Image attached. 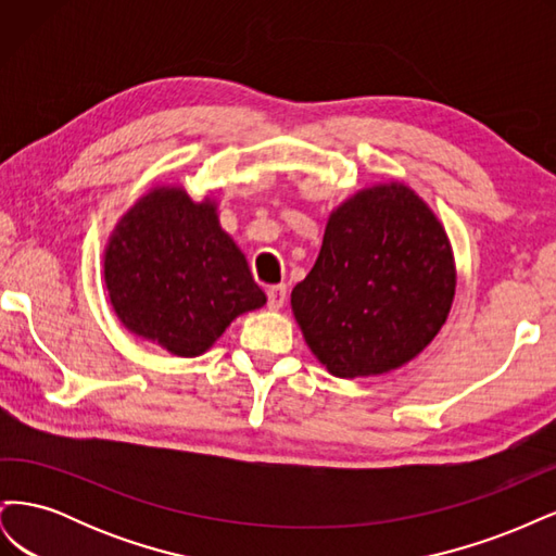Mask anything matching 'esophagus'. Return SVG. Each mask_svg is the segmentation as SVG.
<instances>
[{
  "label": "esophagus",
  "mask_w": 556,
  "mask_h": 556,
  "mask_svg": "<svg viewBox=\"0 0 556 556\" xmlns=\"http://www.w3.org/2000/svg\"><path fill=\"white\" fill-rule=\"evenodd\" d=\"M266 296H268V308L278 311V308L285 306V299H288V288H285V285H271V288L266 290Z\"/></svg>",
  "instance_id": "34e87169"
}]
</instances>
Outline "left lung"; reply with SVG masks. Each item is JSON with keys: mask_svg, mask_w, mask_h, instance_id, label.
I'll return each instance as SVG.
<instances>
[{"mask_svg": "<svg viewBox=\"0 0 556 556\" xmlns=\"http://www.w3.org/2000/svg\"><path fill=\"white\" fill-rule=\"evenodd\" d=\"M457 268L447 233L403 182H378L331 211L292 313L336 378H368L408 364L441 331Z\"/></svg>", "mask_w": 556, "mask_h": 556, "instance_id": "1", "label": "left lung"}]
</instances>
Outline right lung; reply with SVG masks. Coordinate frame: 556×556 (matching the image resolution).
Here are the masks:
<instances>
[{"instance_id":"add662e5","label":"right lung","mask_w":556,"mask_h":556,"mask_svg":"<svg viewBox=\"0 0 556 556\" xmlns=\"http://www.w3.org/2000/svg\"><path fill=\"white\" fill-rule=\"evenodd\" d=\"M104 282L123 327L176 357L204 355L231 319L266 304L215 201H192L178 185L153 188L121 217Z\"/></svg>"}]
</instances>
